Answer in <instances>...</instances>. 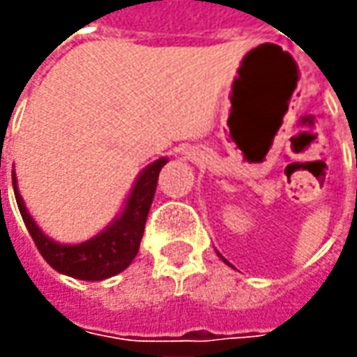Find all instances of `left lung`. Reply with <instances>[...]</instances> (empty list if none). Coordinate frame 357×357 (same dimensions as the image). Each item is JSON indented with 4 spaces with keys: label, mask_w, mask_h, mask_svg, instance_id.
Listing matches in <instances>:
<instances>
[{
    "label": "left lung",
    "mask_w": 357,
    "mask_h": 357,
    "mask_svg": "<svg viewBox=\"0 0 357 357\" xmlns=\"http://www.w3.org/2000/svg\"><path fill=\"white\" fill-rule=\"evenodd\" d=\"M218 256H220V258H222V260H224V256H222V255H220V252H218ZM224 262H225V260H224Z\"/></svg>",
    "instance_id": "left-lung-1"
}]
</instances>
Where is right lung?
<instances>
[{
	"instance_id": "1",
	"label": "right lung",
	"mask_w": 357,
	"mask_h": 357,
	"mask_svg": "<svg viewBox=\"0 0 357 357\" xmlns=\"http://www.w3.org/2000/svg\"><path fill=\"white\" fill-rule=\"evenodd\" d=\"M166 162L168 158L162 156L156 158L155 162L147 164L135 179L122 212L101 233L76 245L59 243L40 229L20 197L19 181L13 172V189L20 216L45 262L63 275L84 281H102L124 271L139 252V243L145 231L149 208L155 197L158 174Z\"/></svg>"
}]
</instances>
